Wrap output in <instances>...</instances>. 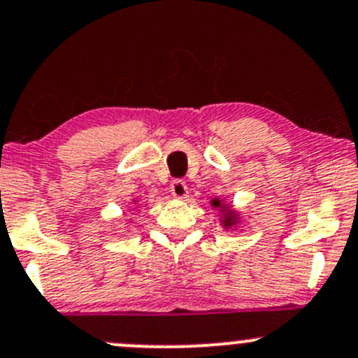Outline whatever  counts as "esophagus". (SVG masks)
<instances>
[{
    "instance_id": "34e87169",
    "label": "esophagus",
    "mask_w": 358,
    "mask_h": 358,
    "mask_svg": "<svg viewBox=\"0 0 358 358\" xmlns=\"http://www.w3.org/2000/svg\"><path fill=\"white\" fill-rule=\"evenodd\" d=\"M169 192H171V195L175 199H185L187 194H189V187H187V183L183 180H175L171 183V187H169Z\"/></svg>"
}]
</instances>
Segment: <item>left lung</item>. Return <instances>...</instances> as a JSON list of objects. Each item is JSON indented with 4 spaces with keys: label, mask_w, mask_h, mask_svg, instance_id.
Returning <instances> with one entry per match:
<instances>
[{
    "label": "left lung",
    "mask_w": 358,
    "mask_h": 358,
    "mask_svg": "<svg viewBox=\"0 0 358 358\" xmlns=\"http://www.w3.org/2000/svg\"><path fill=\"white\" fill-rule=\"evenodd\" d=\"M210 204H213V208L220 209L221 216H223V220H221V224H223V228L229 229V228L235 227L236 223H238V220H240L238 213H236V210H233L231 206L224 204V201H220V199H213V201H210Z\"/></svg>",
    "instance_id": "left-lung-1"
}]
</instances>
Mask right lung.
<instances>
[{
  "label": "right lung",
  "instance_id": "right-lung-1",
  "mask_svg": "<svg viewBox=\"0 0 358 358\" xmlns=\"http://www.w3.org/2000/svg\"><path fill=\"white\" fill-rule=\"evenodd\" d=\"M134 202H137V201H134Z\"/></svg>",
  "mask_w": 358,
  "mask_h": 358
}]
</instances>
